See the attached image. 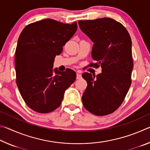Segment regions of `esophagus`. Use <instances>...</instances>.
<instances>
[{"label": "esophagus", "mask_w": 150, "mask_h": 150, "mask_svg": "<svg viewBox=\"0 0 150 150\" xmlns=\"http://www.w3.org/2000/svg\"><path fill=\"white\" fill-rule=\"evenodd\" d=\"M81 78V75L79 74V73H77V79H80Z\"/></svg>", "instance_id": "obj_1"}]
</instances>
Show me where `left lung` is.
I'll return each instance as SVG.
<instances>
[{"label": "left lung", "instance_id": "1", "mask_svg": "<svg viewBox=\"0 0 150 150\" xmlns=\"http://www.w3.org/2000/svg\"><path fill=\"white\" fill-rule=\"evenodd\" d=\"M78 24L94 42L91 55L96 63L89 65L102 68L96 77L87 72L82 74L87 83L83 105L95 115H110L121 105L131 85V38L122 24L109 18L79 20Z\"/></svg>", "mask_w": 150, "mask_h": 150}]
</instances>
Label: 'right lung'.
<instances>
[{
    "mask_svg": "<svg viewBox=\"0 0 150 150\" xmlns=\"http://www.w3.org/2000/svg\"><path fill=\"white\" fill-rule=\"evenodd\" d=\"M77 22L63 24L45 19L30 24L20 34L15 52L16 84L27 106L37 112L49 113L62 104L65 91L76 73L52 69L54 59L75 34Z\"/></svg>",
    "mask_w": 150,
    "mask_h": 150,
    "instance_id": "1",
    "label": "right lung"
}]
</instances>
